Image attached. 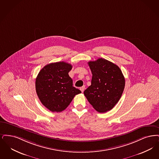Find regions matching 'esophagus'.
<instances>
[{"mask_svg": "<svg viewBox=\"0 0 159 159\" xmlns=\"http://www.w3.org/2000/svg\"><path fill=\"white\" fill-rule=\"evenodd\" d=\"M84 90H85V86H83V87H81L80 88V90L82 91V93L84 92Z\"/></svg>", "mask_w": 159, "mask_h": 159, "instance_id": "34e87169", "label": "esophagus"}]
</instances>
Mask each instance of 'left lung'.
Wrapping results in <instances>:
<instances>
[{"instance_id":"1","label":"left lung","mask_w":159,"mask_h":159,"mask_svg":"<svg viewBox=\"0 0 159 159\" xmlns=\"http://www.w3.org/2000/svg\"><path fill=\"white\" fill-rule=\"evenodd\" d=\"M93 76L84 96L100 113L111 111L119 102L124 90L125 80L116 65L103 58L88 62Z\"/></svg>"}]
</instances>
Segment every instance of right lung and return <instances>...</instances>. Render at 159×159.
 Listing matches in <instances>:
<instances>
[{
  "mask_svg": "<svg viewBox=\"0 0 159 159\" xmlns=\"http://www.w3.org/2000/svg\"><path fill=\"white\" fill-rule=\"evenodd\" d=\"M72 66L64 62L49 63L39 72L35 80L36 93L42 103L53 112H61L81 91L73 87L69 76Z\"/></svg>",
  "mask_w": 159,
  "mask_h": 159,
  "instance_id": "right-lung-1",
  "label": "right lung"
}]
</instances>
